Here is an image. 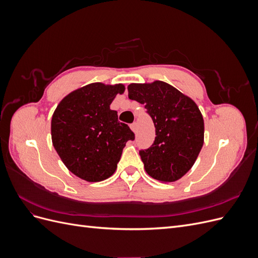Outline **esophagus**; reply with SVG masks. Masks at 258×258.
Returning a JSON list of instances; mask_svg holds the SVG:
<instances>
[{
	"mask_svg": "<svg viewBox=\"0 0 258 258\" xmlns=\"http://www.w3.org/2000/svg\"><path fill=\"white\" fill-rule=\"evenodd\" d=\"M130 128H131V130H132V131H134V132H135V134H136V132H137V130H138V124H137V122H134V123H132V124H131V126H130Z\"/></svg>",
	"mask_w": 258,
	"mask_h": 258,
	"instance_id": "esophagus-1",
	"label": "esophagus"
}]
</instances>
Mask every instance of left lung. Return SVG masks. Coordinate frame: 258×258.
<instances>
[{"mask_svg": "<svg viewBox=\"0 0 258 258\" xmlns=\"http://www.w3.org/2000/svg\"><path fill=\"white\" fill-rule=\"evenodd\" d=\"M128 97L144 104L156 129L153 145L140 151L146 173L175 182L194 166L204 145L205 122L198 105L165 82L130 84Z\"/></svg>", "mask_w": 258, "mask_h": 258, "instance_id": "8db88e82", "label": "left lung"}]
</instances>
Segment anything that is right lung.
<instances>
[{
	"instance_id": "right-lung-1",
	"label": "right lung",
	"mask_w": 258,
	"mask_h": 258,
	"mask_svg": "<svg viewBox=\"0 0 258 258\" xmlns=\"http://www.w3.org/2000/svg\"><path fill=\"white\" fill-rule=\"evenodd\" d=\"M124 85L92 83L60 101L51 118V141L66 167L87 182L114 174L123 147L135 134L110 108Z\"/></svg>"
}]
</instances>
